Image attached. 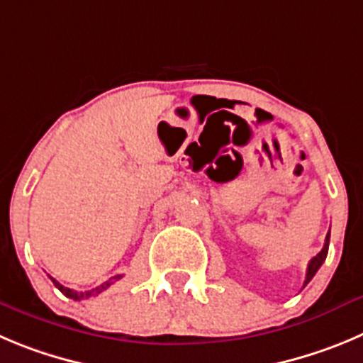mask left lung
I'll return each instance as SVG.
<instances>
[{
    "label": "left lung",
    "instance_id": "obj_1",
    "mask_svg": "<svg viewBox=\"0 0 363 363\" xmlns=\"http://www.w3.org/2000/svg\"><path fill=\"white\" fill-rule=\"evenodd\" d=\"M328 247H330V233H328L326 243H324L323 250H320V252L317 254L315 258H311L310 263H308V272H306V281H304V286H306V284L310 283L311 277H313L315 274H317V270L320 269V265H323L324 259H326V256H328Z\"/></svg>",
    "mask_w": 363,
    "mask_h": 363
}]
</instances>
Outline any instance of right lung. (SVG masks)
<instances>
[{
	"label": "right lung",
	"mask_w": 363,
	"mask_h": 363,
	"mask_svg": "<svg viewBox=\"0 0 363 363\" xmlns=\"http://www.w3.org/2000/svg\"><path fill=\"white\" fill-rule=\"evenodd\" d=\"M120 277L121 276L111 277L109 281H105V283H101L100 286H96V289H93V290H87V292H77V290L66 289V286H62V284H60L59 281L53 279V277H52V281H53V284H55L57 289H59L60 292H62L66 297H69V299H74V301H82V299H89V297H94V296H98V294H101V292H104V290L109 289V286L114 283V281L120 279Z\"/></svg>",
	"instance_id": "obj_1"
}]
</instances>
